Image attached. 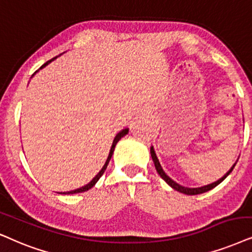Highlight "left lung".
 Segmentation results:
<instances>
[{
  "instance_id": "left-lung-1",
  "label": "left lung",
  "mask_w": 252,
  "mask_h": 252,
  "mask_svg": "<svg viewBox=\"0 0 252 252\" xmlns=\"http://www.w3.org/2000/svg\"><path fill=\"white\" fill-rule=\"evenodd\" d=\"M150 152H151V157H152V160H154V163H155V166H156V170H157V172H158V174L159 176H160L161 178H163V179L166 181V183L170 185V186L172 187V189H176V190H178V192H180V193H184V194H187V195H196V194H201V193H205V192H208V190H211V189H214V187H216L218 186L219 184H221L222 181H223L225 178H227L229 174L231 173V171L234 170V167H235V165H236V163H235L234 165H232L231 166V168L230 170H229L227 173L224 174L223 177L222 178H220V179L218 180V181H215V183H213V184H209V185H206V186H202V187H196V189H189V187H185V186H181V185H179L178 183H176V181L174 180H172L170 177L167 176L166 173H165L164 172V170H163V167H161V165H160V163H159V160H158V158H157V156H156V152H155V149H154V146H151V148H150Z\"/></svg>"
}]
</instances>
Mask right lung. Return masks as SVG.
<instances>
[{
	"mask_svg": "<svg viewBox=\"0 0 252 252\" xmlns=\"http://www.w3.org/2000/svg\"><path fill=\"white\" fill-rule=\"evenodd\" d=\"M55 59H57V57H55V58H52L51 60H49V62H46L45 63H44V65H41V67L39 68V69H41V68H44L45 67L46 65H49V63H51V62H53V60ZM38 71H36L32 74V76L36 74ZM129 132V129L128 128H126V129H123L122 131H120L119 133H117V135L115 136V138H114V141H113V145H111V148H110V152H109V155H108V158H107V160H106V164L103 165V167L101 168V171L98 172V173L96 174V176H95L93 179H92V181H89V183L87 184V185H85V186H82V187H80V189H74V190H69V192H63V194H75V193H82V192H86V190H88V189H91L92 187L94 186L95 184L97 183V180L100 179L101 178V176H102V174L104 173V171H106V168H107V166H108V164H109V161H110V158H111V156H113V152H114V150H115V146H116V144H117V142L120 141L121 138H122V137H124L126 135V133ZM62 194V193H60Z\"/></svg>",
	"mask_w": 252,
	"mask_h": 252,
	"instance_id": "add662e5",
	"label": "right lung"
}]
</instances>
